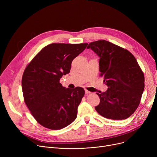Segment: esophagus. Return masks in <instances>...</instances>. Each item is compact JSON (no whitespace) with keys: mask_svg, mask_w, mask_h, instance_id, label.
Returning <instances> with one entry per match:
<instances>
[{"mask_svg":"<svg viewBox=\"0 0 157 157\" xmlns=\"http://www.w3.org/2000/svg\"><path fill=\"white\" fill-rule=\"evenodd\" d=\"M85 94H89L91 93V92H90V91H88V90H85Z\"/></svg>","mask_w":157,"mask_h":157,"instance_id":"1","label":"esophagus"}]
</instances>
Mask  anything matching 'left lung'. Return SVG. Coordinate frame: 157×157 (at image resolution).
Wrapping results in <instances>:
<instances>
[{
	"label": "left lung",
	"instance_id": "left-lung-1",
	"mask_svg": "<svg viewBox=\"0 0 157 157\" xmlns=\"http://www.w3.org/2000/svg\"><path fill=\"white\" fill-rule=\"evenodd\" d=\"M87 48L100 57L99 71L108 86L97 93L100 104L95 110L112 120H125L136 110L144 89V76L136 58L127 49L105 40L90 43Z\"/></svg>",
	"mask_w": 157,
	"mask_h": 157
}]
</instances>
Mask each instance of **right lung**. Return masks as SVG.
<instances>
[{
    "instance_id": "add662e5",
    "label": "right lung",
    "mask_w": 157,
    "mask_h": 157,
    "mask_svg": "<svg viewBox=\"0 0 157 157\" xmlns=\"http://www.w3.org/2000/svg\"><path fill=\"white\" fill-rule=\"evenodd\" d=\"M87 43H53L44 48L27 65L21 79L25 103L40 125L60 130L77 117L78 107L85 95L81 87L65 88L60 83L69 74L72 60Z\"/></svg>"
}]
</instances>
